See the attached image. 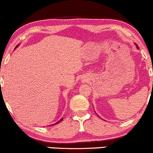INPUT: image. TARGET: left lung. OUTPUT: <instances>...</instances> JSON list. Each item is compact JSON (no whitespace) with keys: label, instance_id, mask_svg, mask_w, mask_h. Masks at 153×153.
Wrapping results in <instances>:
<instances>
[{"label":"left lung","instance_id":"obj_1","mask_svg":"<svg viewBox=\"0 0 153 153\" xmlns=\"http://www.w3.org/2000/svg\"><path fill=\"white\" fill-rule=\"evenodd\" d=\"M137 48H138V47H137Z\"/></svg>","mask_w":153,"mask_h":153}]
</instances>
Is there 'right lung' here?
Here are the masks:
<instances>
[{
    "instance_id": "right-lung-1",
    "label": "right lung",
    "mask_w": 153,
    "mask_h": 153,
    "mask_svg": "<svg viewBox=\"0 0 153 153\" xmlns=\"http://www.w3.org/2000/svg\"><path fill=\"white\" fill-rule=\"evenodd\" d=\"M17 46H18V45H17ZM62 120H63V118H62V119H59V120L58 121V122H56L55 124H52V125H54V124H58V123H59V122H62ZM50 126H52V125H50Z\"/></svg>"
}]
</instances>
